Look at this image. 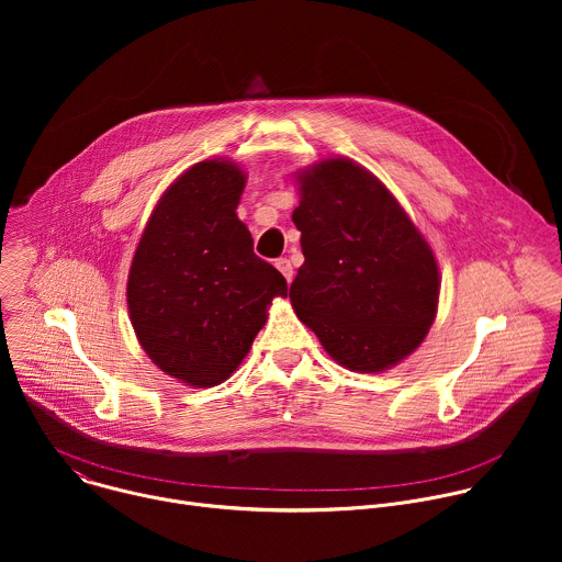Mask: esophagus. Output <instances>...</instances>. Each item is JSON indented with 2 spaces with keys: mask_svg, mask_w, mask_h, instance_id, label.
I'll return each instance as SVG.
<instances>
[{
  "mask_svg": "<svg viewBox=\"0 0 562 562\" xmlns=\"http://www.w3.org/2000/svg\"><path fill=\"white\" fill-rule=\"evenodd\" d=\"M276 267H278V271L284 276V280H286V282H291V280H293V267H291V262H289L286 258L276 260Z\"/></svg>",
  "mask_w": 562,
  "mask_h": 562,
  "instance_id": "obj_1",
  "label": "esophagus"
}]
</instances>
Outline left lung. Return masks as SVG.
<instances>
[{"mask_svg":"<svg viewBox=\"0 0 562 562\" xmlns=\"http://www.w3.org/2000/svg\"><path fill=\"white\" fill-rule=\"evenodd\" d=\"M304 265L291 304L327 353L360 373L412 356L436 319L440 273L423 233L391 191L349 157L295 173Z\"/></svg>","mask_w":562,"mask_h":562,"instance_id":"8db88e82","label":"left lung"}]
</instances>
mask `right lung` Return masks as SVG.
Returning a JSON list of instances; mask_svg holds the SVG:
<instances>
[{
    "instance_id": "right-lung-1",
    "label": "right lung",
    "mask_w": 562,
    "mask_h": 562,
    "mask_svg": "<svg viewBox=\"0 0 562 562\" xmlns=\"http://www.w3.org/2000/svg\"><path fill=\"white\" fill-rule=\"evenodd\" d=\"M247 184L228 159L184 171L155 204L135 249L126 302L146 356L189 386L224 382L249 353L286 280L254 254L235 209Z\"/></svg>"
}]
</instances>
